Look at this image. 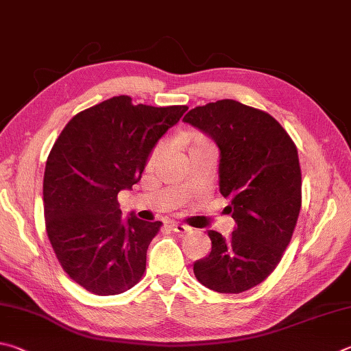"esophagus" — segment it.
<instances>
[{"label":"esophagus","instance_id":"34e87169","mask_svg":"<svg viewBox=\"0 0 351 351\" xmlns=\"http://www.w3.org/2000/svg\"><path fill=\"white\" fill-rule=\"evenodd\" d=\"M171 230L177 232V234H188V232L193 231V228H189L188 225H183V223H172Z\"/></svg>","mask_w":351,"mask_h":351}]
</instances>
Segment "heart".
Segmentation results:
<instances>
[{
    "label": "heart",
    "instance_id": "heart-1",
    "mask_svg": "<svg viewBox=\"0 0 351 351\" xmlns=\"http://www.w3.org/2000/svg\"><path fill=\"white\" fill-rule=\"evenodd\" d=\"M179 145L185 147L188 154L193 152H199V151H206V149H213L214 151V145L213 141L206 137V135L200 134V132H186L179 135ZM165 151V143L163 141H158V143L152 147L149 156L146 158V168L151 169L154 168V165L158 160V157L162 156Z\"/></svg>",
    "mask_w": 351,
    "mask_h": 351
}]
</instances>
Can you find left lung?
I'll return each instance as SVG.
<instances>
[{
  "label": "left lung",
  "mask_w": 351,
  "mask_h": 351,
  "mask_svg": "<svg viewBox=\"0 0 351 351\" xmlns=\"http://www.w3.org/2000/svg\"><path fill=\"white\" fill-rule=\"evenodd\" d=\"M183 121L217 143L220 193L231 200L228 211L237 225L226 239L208 231L211 253L194 263V274L217 293L248 291L279 265L298 223V147L265 110L228 98L191 109Z\"/></svg>",
  "instance_id": "8db88e82"
}]
</instances>
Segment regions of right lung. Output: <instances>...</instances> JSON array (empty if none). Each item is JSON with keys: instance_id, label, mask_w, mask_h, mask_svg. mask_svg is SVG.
I'll use <instances>...</instances> for the list:
<instances>
[{"instance_id": "right-lung-1", "label": "right lung", "mask_w": 351, "mask_h": 351, "mask_svg": "<svg viewBox=\"0 0 351 351\" xmlns=\"http://www.w3.org/2000/svg\"><path fill=\"white\" fill-rule=\"evenodd\" d=\"M186 110L112 97L72 117L55 140L43 182L46 231L61 268L84 290L112 296L143 278L162 222L123 220L117 195L140 180L154 145Z\"/></svg>"}]
</instances>
